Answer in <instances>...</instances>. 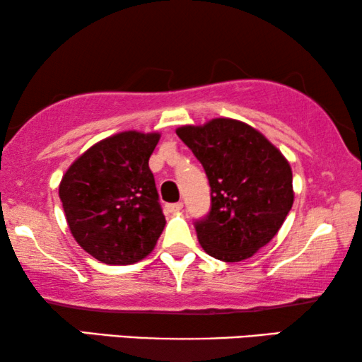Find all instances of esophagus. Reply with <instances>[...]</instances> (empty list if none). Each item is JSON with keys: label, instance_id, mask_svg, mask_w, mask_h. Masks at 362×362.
<instances>
[{"label": "esophagus", "instance_id": "esophagus-1", "mask_svg": "<svg viewBox=\"0 0 362 362\" xmlns=\"http://www.w3.org/2000/svg\"><path fill=\"white\" fill-rule=\"evenodd\" d=\"M165 207L168 212H177L182 209V202H173V204H166Z\"/></svg>", "mask_w": 362, "mask_h": 362}]
</instances>
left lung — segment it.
I'll use <instances>...</instances> for the list:
<instances>
[{
  "mask_svg": "<svg viewBox=\"0 0 362 362\" xmlns=\"http://www.w3.org/2000/svg\"><path fill=\"white\" fill-rule=\"evenodd\" d=\"M176 135L194 153L211 186V211L194 222L207 254L240 262L269 244L293 206V176L285 156L255 128L232 118Z\"/></svg>",
  "mask_w": 362,
  "mask_h": 362,
  "instance_id": "1",
  "label": "left lung"
}]
</instances>
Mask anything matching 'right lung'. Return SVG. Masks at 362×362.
Here are the masks:
<instances>
[{
	"label": "right lung",
	"mask_w": 362,
	"mask_h": 362,
	"mask_svg": "<svg viewBox=\"0 0 362 362\" xmlns=\"http://www.w3.org/2000/svg\"><path fill=\"white\" fill-rule=\"evenodd\" d=\"M160 133L123 132L98 141L62 176L59 197L74 239L93 259L128 265L145 259L165 229L148 166Z\"/></svg>",
	"instance_id": "1"
}]
</instances>
